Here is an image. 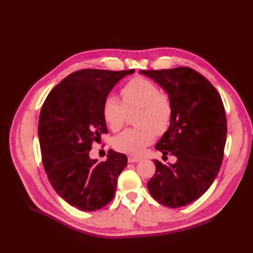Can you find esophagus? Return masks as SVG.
I'll list each match as a JSON object with an SVG mask.
<instances>
[{
	"mask_svg": "<svg viewBox=\"0 0 253 253\" xmlns=\"http://www.w3.org/2000/svg\"><path fill=\"white\" fill-rule=\"evenodd\" d=\"M127 160H128V163H137V162H140L141 158L138 157V156L131 155V156L127 157Z\"/></svg>",
	"mask_w": 253,
	"mask_h": 253,
	"instance_id": "34e87169",
	"label": "esophagus"
}]
</instances>
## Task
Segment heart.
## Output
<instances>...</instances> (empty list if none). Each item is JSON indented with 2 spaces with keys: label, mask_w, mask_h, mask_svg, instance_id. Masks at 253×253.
I'll use <instances>...</instances> for the list:
<instances>
[{
  "label": "heart",
  "mask_w": 253,
  "mask_h": 253,
  "mask_svg": "<svg viewBox=\"0 0 253 253\" xmlns=\"http://www.w3.org/2000/svg\"><path fill=\"white\" fill-rule=\"evenodd\" d=\"M121 95L124 102L113 95L105 98L103 118L112 131H119L125 125L127 111H139L137 126L141 127L126 129L117 135L113 147L126 154H140L154 140L155 132L163 133L169 126L172 103L155 83L141 77L129 80L121 89Z\"/></svg>",
  "instance_id": "1"
}]
</instances>
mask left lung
I'll return each mask as SVG.
<instances>
[{
    "label": "left lung",
    "instance_id": "obj_1",
    "mask_svg": "<svg viewBox=\"0 0 253 253\" xmlns=\"http://www.w3.org/2000/svg\"><path fill=\"white\" fill-rule=\"evenodd\" d=\"M167 91L172 103L170 126L155 149L177 160L156 171L149 192L159 204L179 208L197 201L218 174L227 137V119L217 90L189 67L140 71Z\"/></svg>",
    "mask_w": 253,
    "mask_h": 253
}]
</instances>
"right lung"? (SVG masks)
Wrapping results in <instances>:
<instances>
[{
    "instance_id": "1",
    "label": "right lung",
    "mask_w": 253,
    "mask_h": 253,
    "mask_svg": "<svg viewBox=\"0 0 253 253\" xmlns=\"http://www.w3.org/2000/svg\"><path fill=\"white\" fill-rule=\"evenodd\" d=\"M128 71L81 70L61 81L45 99L39 117V141L45 172L57 194L81 211H96L115 195L127 164L110 150L105 162L89 157L91 143L108 133L102 106Z\"/></svg>"
}]
</instances>
